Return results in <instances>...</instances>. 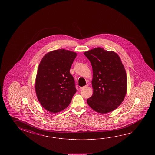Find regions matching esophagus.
I'll list each match as a JSON object with an SVG mask.
<instances>
[{"label":"esophagus","mask_w":155,"mask_h":155,"mask_svg":"<svg viewBox=\"0 0 155 155\" xmlns=\"http://www.w3.org/2000/svg\"><path fill=\"white\" fill-rule=\"evenodd\" d=\"M88 86V84H87V85H86L85 86H83V87H80V89H85V88H86Z\"/></svg>","instance_id":"obj_1"}]
</instances>
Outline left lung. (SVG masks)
<instances>
[{"label":"left lung","instance_id":"1","mask_svg":"<svg viewBox=\"0 0 155 155\" xmlns=\"http://www.w3.org/2000/svg\"><path fill=\"white\" fill-rule=\"evenodd\" d=\"M91 64L93 94L87 99L90 107L100 114L114 111L127 94V78L124 66L114 51L100 47L84 53Z\"/></svg>","mask_w":155,"mask_h":155}]
</instances>
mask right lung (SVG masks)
Masks as SVG:
<instances>
[{"label":"right lung","mask_w":155,"mask_h":155,"mask_svg":"<svg viewBox=\"0 0 155 155\" xmlns=\"http://www.w3.org/2000/svg\"><path fill=\"white\" fill-rule=\"evenodd\" d=\"M76 56L74 52L59 49L46 53L41 60L35 90L39 102L46 110L57 113L70 104L77 90L70 70Z\"/></svg>","instance_id":"1"}]
</instances>
